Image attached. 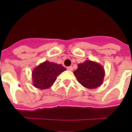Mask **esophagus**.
Instances as JSON below:
<instances>
[{"label":"esophagus","instance_id":"34e87169","mask_svg":"<svg viewBox=\"0 0 132 132\" xmlns=\"http://www.w3.org/2000/svg\"><path fill=\"white\" fill-rule=\"evenodd\" d=\"M67 70H69V71H73V67H72V66H70V67H67Z\"/></svg>","mask_w":132,"mask_h":132}]
</instances>
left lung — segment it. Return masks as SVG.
Masks as SVG:
<instances>
[{
	"mask_svg": "<svg viewBox=\"0 0 132 132\" xmlns=\"http://www.w3.org/2000/svg\"><path fill=\"white\" fill-rule=\"evenodd\" d=\"M78 82L87 88H96L103 83L105 75L104 69L98 63L86 60L78 64V68L73 72Z\"/></svg>",
	"mask_w": 132,
	"mask_h": 132,
	"instance_id": "left-lung-1",
	"label": "left lung"
}]
</instances>
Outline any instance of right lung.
<instances>
[{
  "instance_id": "add662e5",
  "label": "right lung",
  "mask_w": 132,
  "mask_h": 132,
  "mask_svg": "<svg viewBox=\"0 0 132 132\" xmlns=\"http://www.w3.org/2000/svg\"><path fill=\"white\" fill-rule=\"evenodd\" d=\"M65 70L66 69L61 64L45 61L32 71L33 85L39 89L50 88L54 83L58 75Z\"/></svg>"
}]
</instances>
